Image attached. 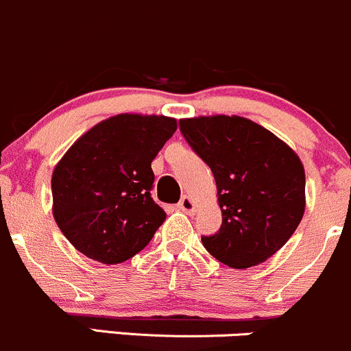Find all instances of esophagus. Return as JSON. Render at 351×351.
I'll use <instances>...</instances> for the list:
<instances>
[{
  "label": "esophagus",
  "mask_w": 351,
  "mask_h": 351,
  "mask_svg": "<svg viewBox=\"0 0 351 351\" xmlns=\"http://www.w3.org/2000/svg\"><path fill=\"white\" fill-rule=\"evenodd\" d=\"M177 209L182 210V213H186V214H194L195 213L194 202H192L191 197H187V195H184V197L180 199L179 204H177Z\"/></svg>",
  "instance_id": "esophagus-1"
}]
</instances>
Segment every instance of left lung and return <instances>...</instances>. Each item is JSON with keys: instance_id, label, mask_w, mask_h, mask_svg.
<instances>
[{"instance_id": "8db88e82", "label": "left lung", "mask_w": 351, "mask_h": 351, "mask_svg": "<svg viewBox=\"0 0 351 351\" xmlns=\"http://www.w3.org/2000/svg\"><path fill=\"white\" fill-rule=\"evenodd\" d=\"M180 134L213 171L222 224L202 244L224 265L244 269L280 251L304 213L300 157L265 127L243 117L179 120Z\"/></svg>"}]
</instances>
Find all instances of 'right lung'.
Instances as JSON below:
<instances>
[{"label": "right lung", "instance_id": "1", "mask_svg": "<svg viewBox=\"0 0 351 351\" xmlns=\"http://www.w3.org/2000/svg\"><path fill=\"white\" fill-rule=\"evenodd\" d=\"M169 117L120 114L82 135L51 177L53 216L90 259L119 265L142 251L165 221L150 195V164L176 132Z\"/></svg>", "mask_w": 351, "mask_h": 351}]
</instances>
